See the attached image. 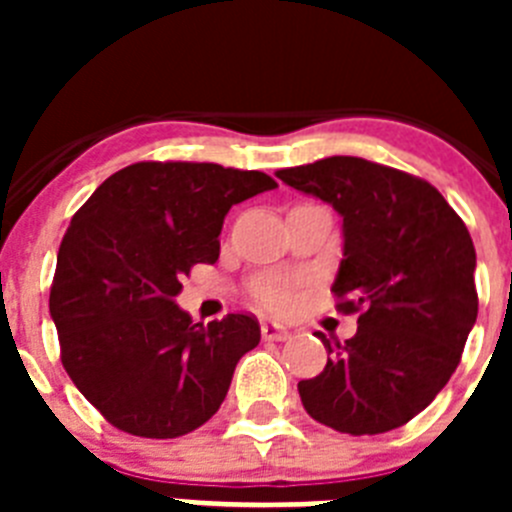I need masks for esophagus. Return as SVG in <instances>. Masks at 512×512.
<instances>
[{"label":"esophagus","mask_w":512,"mask_h":512,"mask_svg":"<svg viewBox=\"0 0 512 512\" xmlns=\"http://www.w3.org/2000/svg\"><path fill=\"white\" fill-rule=\"evenodd\" d=\"M261 336H264V341H287L289 330L277 323H264L261 325Z\"/></svg>","instance_id":"obj_1"}]
</instances>
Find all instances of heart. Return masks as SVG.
<instances>
[{
    "label": "heart",
    "instance_id": "b5f03b06",
    "mask_svg": "<svg viewBox=\"0 0 512 512\" xmlns=\"http://www.w3.org/2000/svg\"><path fill=\"white\" fill-rule=\"evenodd\" d=\"M251 297L259 307L269 312H282L295 302V289L292 282L282 277H266L251 284Z\"/></svg>",
    "mask_w": 512,
    "mask_h": 512
}]
</instances>
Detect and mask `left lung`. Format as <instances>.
<instances>
[{"label": "left lung", "instance_id": "left-lung-1", "mask_svg": "<svg viewBox=\"0 0 512 512\" xmlns=\"http://www.w3.org/2000/svg\"><path fill=\"white\" fill-rule=\"evenodd\" d=\"M289 187L343 217V261L330 287L356 336L328 348L297 384L318 423L377 436L413 420L446 387L477 320L472 235L433 184L356 156L279 169Z\"/></svg>", "mask_w": 512, "mask_h": 512}]
</instances>
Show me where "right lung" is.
I'll list each match as a JSON object with an SVG mask.
<instances>
[{
	"label": "right lung",
	"mask_w": 512,
	"mask_h": 512,
	"mask_svg": "<svg viewBox=\"0 0 512 512\" xmlns=\"http://www.w3.org/2000/svg\"><path fill=\"white\" fill-rule=\"evenodd\" d=\"M264 171L138 161L79 207L58 248L51 318L71 382L107 423L179 438L217 413L259 320L192 323L174 297L192 266L215 264L228 210L274 189Z\"/></svg>",
	"instance_id": "1"
}]
</instances>
